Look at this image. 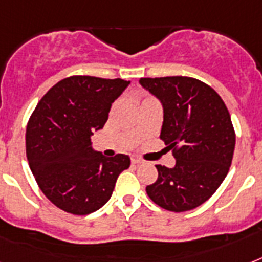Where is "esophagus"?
<instances>
[{
  "instance_id": "esophagus-1",
  "label": "esophagus",
  "mask_w": 262,
  "mask_h": 262,
  "mask_svg": "<svg viewBox=\"0 0 262 262\" xmlns=\"http://www.w3.org/2000/svg\"><path fill=\"white\" fill-rule=\"evenodd\" d=\"M132 163L135 164V166H139V164L144 163L143 159H139V158H132Z\"/></svg>"
}]
</instances>
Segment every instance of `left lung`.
<instances>
[{"label": "left lung", "instance_id": "1", "mask_svg": "<svg viewBox=\"0 0 262 262\" xmlns=\"http://www.w3.org/2000/svg\"><path fill=\"white\" fill-rule=\"evenodd\" d=\"M140 84L163 104L160 139L177 163L158 164V179L147 194L171 212L194 209L226 178L235 148V130L223 99L208 84L186 76L143 77Z\"/></svg>", "mask_w": 262, "mask_h": 262}]
</instances>
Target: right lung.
Wrapping results in <instances>:
<instances>
[{
	"label": "right lung",
	"mask_w": 262,
	"mask_h": 262,
	"mask_svg": "<svg viewBox=\"0 0 262 262\" xmlns=\"http://www.w3.org/2000/svg\"><path fill=\"white\" fill-rule=\"evenodd\" d=\"M129 81L71 76L47 91L31 114L26 132L30 168L43 194L59 209L88 215L110 200L127 155L106 158L91 147L104 126L111 103Z\"/></svg>",
	"instance_id": "obj_1"
}]
</instances>
